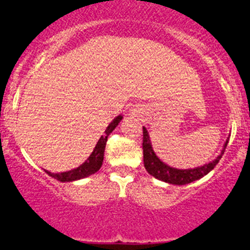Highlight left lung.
<instances>
[{"mask_svg": "<svg viewBox=\"0 0 250 250\" xmlns=\"http://www.w3.org/2000/svg\"><path fill=\"white\" fill-rule=\"evenodd\" d=\"M229 138L225 141L224 146H223L220 155L216 156L213 161L208 163V164L202 165V167H194V169H176V167H169L167 164L163 163L160 159L156 156L155 151L152 150L151 141H150L149 132L146 127L143 126V151H144V167L147 173L152 175L154 178L159 179L161 182L169 183L174 185H185L189 183H193L195 180H199L203 176L210 173L211 170L215 167V165L219 163L222 159L224 150L228 145Z\"/></svg>", "mask_w": 250, "mask_h": 250, "instance_id": "8db88e82", "label": "left lung"}]
</instances>
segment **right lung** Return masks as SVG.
Instances as JSON below:
<instances>
[{
  "instance_id": "right-lung-1",
  "label": "right lung",
  "mask_w": 250,
  "mask_h": 250,
  "mask_svg": "<svg viewBox=\"0 0 250 250\" xmlns=\"http://www.w3.org/2000/svg\"><path fill=\"white\" fill-rule=\"evenodd\" d=\"M123 120V116L119 115L111 123L109 124V126L106 127L105 134L99 139L98 144L95 146L94 151L91 152V155L86 159L85 163L80 165V167H75L72 170H68V171H63V173H51L48 170H45L46 173L48 174L52 178L57 179L59 182H75V180H80V179L87 178V176L92 175L96 171H99V169L103 165L104 161V152H105V146H106V141H107V136L114 131V129L119 125V123Z\"/></svg>"
}]
</instances>
